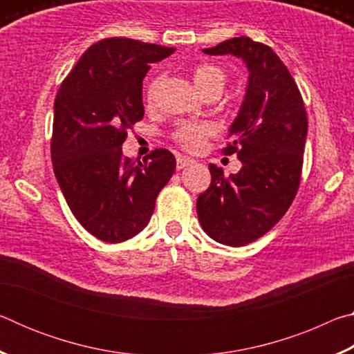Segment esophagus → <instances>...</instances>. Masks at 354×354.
Listing matches in <instances>:
<instances>
[{
    "instance_id": "34e87169",
    "label": "esophagus",
    "mask_w": 354,
    "mask_h": 354,
    "mask_svg": "<svg viewBox=\"0 0 354 354\" xmlns=\"http://www.w3.org/2000/svg\"><path fill=\"white\" fill-rule=\"evenodd\" d=\"M194 162H195L194 159L185 158V156H178V158H176V169L181 170V169H184V167H187V165L194 164Z\"/></svg>"
}]
</instances>
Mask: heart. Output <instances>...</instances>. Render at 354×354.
<instances>
[{
    "instance_id": "heart-1",
    "label": "heart",
    "mask_w": 354,
    "mask_h": 354,
    "mask_svg": "<svg viewBox=\"0 0 354 354\" xmlns=\"http://www.w3.org/2000/svg\"><path fill=\"white\" fill-rule=\"evenodd\" d=\"M192 77H194L195 86L198 87V91L205 95L209 93H221L226 82H227V73L225 68H221L220 65H215L211 62H201L195 65L194 70H192ZM159 77H153L151 81L148 82L145 98L147 103L151 104L154 101L156 88H158ZM215 124L211 122H195V120H184V122H179L175 129L171 133V139L175 140L179 147H183L187 151H196L200 149L203 143L215 134Z\"/></svg>"
}]
</instances>
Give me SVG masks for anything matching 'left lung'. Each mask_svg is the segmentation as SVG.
I'll return each mask as SVG.
<instances>
[{
	"instance_id": "1",
	"label": "left lung",
	"mask_w": 354,
	"mask_h": 354,
	"mask_svg": "<svg viewBox=\"0 0 354 354\" xmlns=\"http://www.w3.org/2000/svg\"><path fill=\"white\" fill-rule=\"evenodd\" d=\"M203 53L241 57L250 71L223 153L242 169L225 176L209 165L211 185L196 200L201 227L215 242L243 247L283 218L299 187L308 117L295 81L270 46L234 37Z\"/></svg>"
}]
</instances>
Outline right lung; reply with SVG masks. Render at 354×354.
I'll list each match as a JSON object with an SVG mask.
<instances>
[{"label":"right lung","instance_id":"add662e5","mask_svg":"<svg viewBox=\"0 0 354 354\" xmlns=\"http://www.w3.org/2000/svg\"><path fill=\"white\" fill-rule=\"evenodd\" d=\"M175 53L109 37L93 44L62 81L55 100L53 169L76 220L100 241L124 242L151 218L176 169L169 149L123 158L128 129L143 118L142 81L149 65Z\"/></svg>","mask_w":354,"mask_h":354}]
</instances>
